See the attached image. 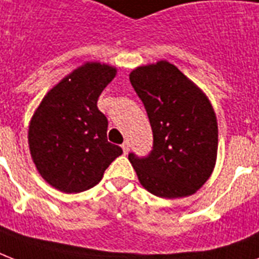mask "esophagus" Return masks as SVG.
I'll return each instance as SVG.
<instances>
[{"instance_id":"obj_1","label":"esophagus","mask_w":259,"mask_h":259,"mask_svg":"<svg viewBox=\"0 0 259 259\" xmlns=\"http://www.w3.org/2000/svg\"><path fill=\"white\" fill-rule=\"evenodd\" d=\"M122 150H123V153L127 154L129 153V150H130V144L127 141H125L123 144H122Z\"/></svg>"}]
</instances>
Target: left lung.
Instances as JSON below:
<instances>
[{"instance_id": "obj_1", "label": "left lung", "mask_w": 259, "mask_h": 259, "mask_svg": "<svg viewBox=\"0 0 259 259\" xmlns=\"http://www.w3.org/2000/svg\"><path fill=\"white\" fill-rule=\"evenodd\" d=\"M129 78L153 132L148 157L129 154L138 180L162 199L193 195L217 164L218 122L208 97L166 60L137 67Z\"/></svg>"}]
</instances>
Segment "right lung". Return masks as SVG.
I'll list each match as a JSON object with an SVG mask.
<instances>
[{"label": "right lung", "mask_w": 259, "mask_h": 259, "mask_svg": "<svg viewBox=\"0 0 259 259\" xmlns=\"http://www.w3.org/2000/svg\"><path fill=\"white\" fill-rule=\"evenodd\" d=\"M115 75L113 66L84 63L52 87L34 110L28 130L30 157L54 188L66 193L93 188L122 154L107 141V118L97 106Z\"/></svg>", "instance_id": "obj_1"}]
</instances>
